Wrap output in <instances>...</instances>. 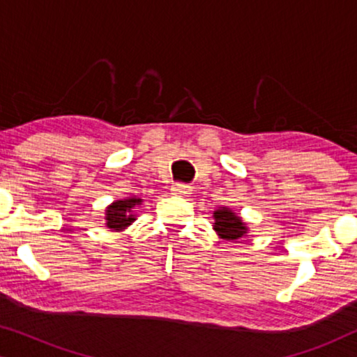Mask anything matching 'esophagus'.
Masks as SVG:
<instances>
[{
	"label": "esophagus",
	"instance_id": "1",
	"mask_svg": "<svg viewBox=\"0 0 357 357\" xmlns=\"http://www.w3.org/2000/svg\"><path fill=\"white\" fill-rule=\"evenodd\" d=\"M170 190H172V193L175 195V197H188L190 192H192V188L185 183H174Z\"/></svg>",
	"mask_w": 357,
	"mask_h": 357
}]
</instances>
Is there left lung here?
<instances>
[{"mask_svg": "<svg viewBox=\"0 0 357 357\" xmlns=\"http://www.w3.org/2000/svg\"><path fill=\"white\" fill-rule=\"evenodd\" d=\"M213 229L224 241H237V238L243 237L248 232L247 224L231 208L221 206L213 213Z\"/></svg>", "mask_w": 357, "mask_h": 357, "instance_id": "left-lung-1", "label": "left lung"}]
</instances>
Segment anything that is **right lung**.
<instances>
[{"label":"right lung","instance_id":"1","mask_svg":"<svg viewBox=\"0 0 357 357\" xmlns=\"http://www.w3.org/2000/svg\"><path fill=\"white\" fill-rule=\"evenodd\" d=\"M143 203V199L131 197L126 199H116L105 209V224L112 231H123L135 221L133 209Z\"/></svg>","mask_w":357,"mask_h":357}]
</instances>
